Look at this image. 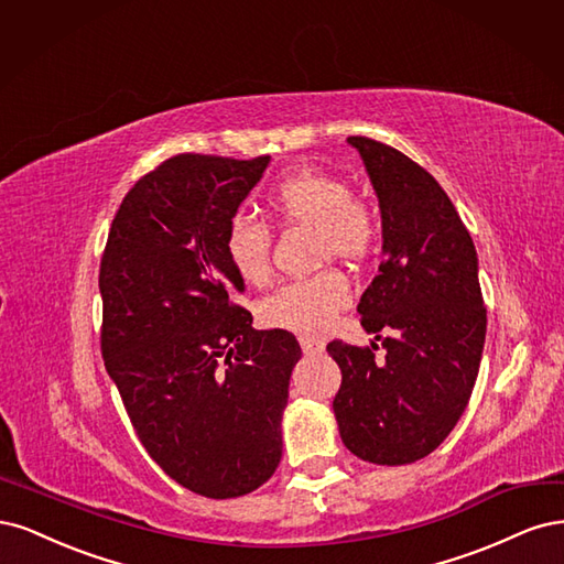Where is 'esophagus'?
<instances>
[{
	"label": "esophagus",
	"instance_id": "34e87169",
	"mask_svg": "<svg viewBox=\"0 0 564 564\" xmlns=\"http://www.w3.org/2000/svg\"><path fill=\"white\" fill-rule=\"evenodd\" d=\"M300 344H302V351H304L306 356H318V354L325 351V341L314 339V337H302Z\"/></svg>",
	"mask_w": 564,
	"mask_h": 564
}]
</instances>
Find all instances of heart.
<instances>
[{"label":"heart","mask_w":564,"mask_h":564,"mask_svg":"<svg viewBox=\"0 0 564 564\" xmlns=\"http://www.w3.org/2000/svg\"><path fill=\"white\" fill-rule=\"evenodd\" d=\"M281 223L318 234V256L360 264L377 250L379 227L354 189L339 177L304 171L283 180L267 198ZM225 256L246 283L262 285L271 274V231L267 225L231 217L225 231ZM349 281L335 269L290 281L262 304L264 323L300 335H323L349 304Z\"/></svg>","instance_id":"1"}]
</instances>
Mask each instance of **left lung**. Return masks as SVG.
<instances>
[{
  "label": "left lung",
  "instance_id": "obj_1",
  "mask_svg": "<svg viewBox=\"0 0 564 564\" xmlns=\"http://www.w3.org/2000/svg\"><path fill=\"white\" fill-rule=\"evenodd\" d=\"M381 210V260L358 302L360 325L387 356L339 339L333 401L339 435L356 457L381 466L424 459L464 414L487 330L478 256L449 196L403 152L351 135ZM388 337L381 338L380 333Z\"/></svg>",
  "mask_w": 564,
  "mask_h": 564
}]
</instances>
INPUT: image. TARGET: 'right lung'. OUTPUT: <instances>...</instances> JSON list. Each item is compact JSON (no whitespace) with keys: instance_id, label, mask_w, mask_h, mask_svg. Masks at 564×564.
<instances>
[{"instance_id":"add662e5","label":"right lung","mask_w":564,"mask_h":564,"mask_svg":"<svg viewBox=\"0 0 564 564\" xmlns=\"http://www.w3.org/2000/svg\"><path fill=\"white\" fill-rule=\"evenodd\" d=\"M269 156L177 154L123 196L100 260L107 375L163 474L208 499L241 497L281 462V416L302 356L256 330L225 231Z\"/></svg>"}]
</instances>
